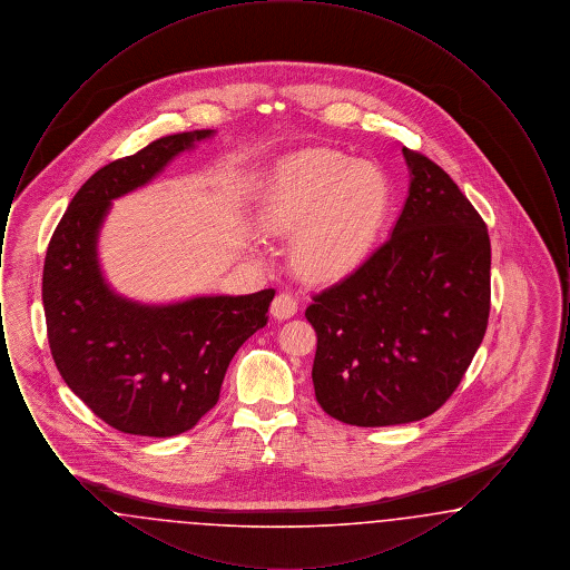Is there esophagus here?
<instances>
[{
	"instance_id": "esophagus-1",
	"label": "esophagus",
	"mask_w": 570,
	"mask_h": 570,
	"mask_svg": "<svg viewBox=\"0 0 570 570\" xmlns=\"http://www.w3.org/2000/svg\"><path fill=\"white\" fill-rule=\"evenodd\" d=\"M297 314V298L288 293H279L277 297L273 298L272 316L277 321H286L291 316Z\"/></svg>"
}]
</instances>
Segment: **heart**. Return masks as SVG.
I'll return each instance as SVG.
<instances>
[{"label": "heart", "instance_id": "b5f03b06", "mask_svg": "<svg viewBox=\"0 0 570 570\" xmlns=\"http://www.w3.org/2000/svg\"><path fill=\"white\" fill-rule=\"evenodd\" d=\"M391 212V181L379 164L325 149L286 158L261 196V222L295 235L293 267L309 279L354 272L379 242Z\"/></svg>", "mask_w": 570, "mask_h": 570}]
</instances>
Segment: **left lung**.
<instances>
[{"mask_svg":"<svg viewBox=\"0 0 570 570\" xmlns=\"http://www.w3.org/2000/svg\"><path fill=\"white\" fill-rule=\"evenodd\" d=\"M402 154L410 186L391 237L305 309L318 335L316 400L358 428L430 416L488 328V226L438 164Z\"/></svg>","mask_w":570,"mask_h":570,"instance_id":"1","label":"left lung"}]
</instances>
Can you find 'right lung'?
<instances>
[{"label":"right lung","mask_w":570,"mask_h":570,"mask_svg":"<svg viewBox=\"0 0 570 570\" xmlns=\"http://www.w3.org/2000/svg\"><path fill=\"white\" fill-rule=\"evenodd\" d=\"M216 130L164 136L94 173L55 228L42 303L55 365L82 404L124 434L170 438L216 406L228 363L267 325L275 291L142 303L105 277L98 239L112 200L154 181Z\"/></svg>","instance_id":"1"}]
</instances>
